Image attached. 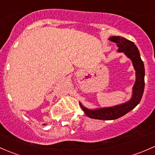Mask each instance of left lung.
Wrapping results in <instances>:
<instances>
[{
	"mask_svg": "<svg viewBox=\"0 0 155 155\" xmlns=\"http://www.w3.org/2000/svg\"><path fill=\"white\" fill-rule=\"evenodd\" d=\"M109 40L116 43L118 52H124L127 57L130 59L136 71V81L132 88L131 98L125 103L113 107L97 108L94 109H87L79 103L85 115L94 119L115 120L121 118L140 104L144 92L145 68L137 46L133 42L119 36L111 37Z\"/></svg>",
	"mask_w": 155,
	"mask_h": 155,
	"instance_id": "obj_1",
	"label": "left lung"
}]
</instances>
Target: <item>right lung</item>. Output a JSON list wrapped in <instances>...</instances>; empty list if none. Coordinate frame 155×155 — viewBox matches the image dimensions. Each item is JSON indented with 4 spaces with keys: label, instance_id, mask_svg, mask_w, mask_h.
Wrapping results in <instances>:
<instances>
[{
    "label": "right lung",
    "instance_id": "obj_1",
    "mask_svg": "<svg viewBox=\"0 0 155 155\" xmlns=\"http://www.w3.org/2000/svg\"><path fill=\"white\" fill-rule=\"evenodd\" d=\"M45 124H44V125H45Z\"/></svg>",
    "mask_w": 155,
    "mask_h": 155
}]
</instances>
